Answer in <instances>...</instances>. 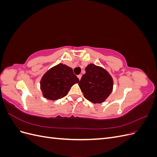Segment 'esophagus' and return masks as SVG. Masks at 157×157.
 <instances>
[{"instance_id": "1", "label": "esophagus", "mask_w": 157, "mask_h": 157, "mask_svg": "<svg viewBox=\"0 0 157 157\" xmlns=\"http://www.w3.org/2000/svg\"><path fill=\"white\" fill-rule=\"evenodd\" d=\"M77 77L78 78L79 80H80V78H81V77H82V75H78L77 76Z\"/></svg>"}]
</instances>
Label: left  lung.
Here are the masks:
<instances>
[{"mask_svg":"<svg viewBox=\"0 0 157 157\" xmlns=\"http://www.w3.org/2000/svg\"><path fill=\"white\" fill-rule=\"evenodd\" d=\"M86 73L78 82L84 98L94 103H101L111 94L113 80L106 70L90 64L85 69Z\"/></svg>","mask_w":157,"mask_h":157,"instance_id":"left-lung-1","label":"left lung"}]
</instances>
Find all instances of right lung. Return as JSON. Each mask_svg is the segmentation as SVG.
<instances>
[{"label":"right lung","mask_w":157,"mask_h":157,"mask_svg":"<svg viewBox=\"0 0 157 157\" xmlns=\"http://www.w3.org/2000/svg\"><path fill=\"white\" fill-rule=\"evenodd\" d=\"M79 79L72 68L59 63L49 69L40 80V89L43 96L50 100H57L65 96L73 84Z\"/></svg>","instance_id":"right-lung-1"}]
</instances>
